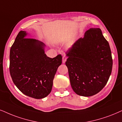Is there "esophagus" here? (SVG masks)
<instances>
[{"instance_id":"obj_1","label":"esophagus","mask_w":122,"mask_h":122,"mask_svg":"<svg viewBox=\"0 0 122 122\" xmlns=\"http://www.w3.org/2000/svg\"><path fill=\"white\" fill-rule=\"evenodd\" d=\"M66 59H67V58H66V57L65 56H63V57H62V63L63 64H65V63Z\"/></svg>"}]
</instances>
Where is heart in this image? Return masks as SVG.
<instances>
[{"label": "heart", "mask_w": 122, "mask_h": 122, "mask_svg": "<svg viewBox=\"0 0 122 122\" xmlns=\"http://www.w3.org/2000/svg\"><path fill=\"white\" fill-rule=\"evenodd\" d=\"M72 43H70V44L69 45V48H71V47H72Z\"/></svg>", "instance_id": "b5f03b06"}]
</instances>
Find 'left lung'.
Returning <instances> with one entry per match:
<instances>
[{
  "mask_svg": "<svg viewBox=\"0 0 122 122\" xmlns=\"http://www.w3.org/2000/svg\"><path fill=\"white\" fill-rule=\"evenodd\" d=\"M70 84L77 95L89 97L107 83L112 67L109 44L99 28H91L66 53Z\"/></svg>",
  "mask_w": 122,
  "mask_h": 122,
  "instance_id": "left-lung-1",
  "label": "left lung"
}]
</instances>
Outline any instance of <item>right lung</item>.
<instances>
[{"mask_svg":"<svg viewBox=\"0 0 122 122\" xmlns=\"http://www.w3.org/2000/svg\"><path fill=\"white\" fill-rule=\"evenodd\" d=\"M28 33L20 31L10 50V71L14 84L27 96L41 99L51 93L62 56L48 57L46 45L38 40L26 38Z\"/></svg>","mask_w":122,"mask_h":122,"instance_id":"obj_1","label":"right lung"}]
</instances>
